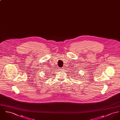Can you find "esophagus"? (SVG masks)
<instances>
[{
	"instance_id": "34e87169",
	"label": "esophagus",
	"mask_w": 120,
	"mask_h": 120,
	"mask_svg": "<svg viewBox=\"0 0 120 120\" xmlns=\"http://www.w3.org/2000/svg\"><path fill=\"white\" fill-rule=\"evenodd\" d=\"M60 71H62V70H63V68H62V69H60Z\"/></svg>"
}]
</instances>
